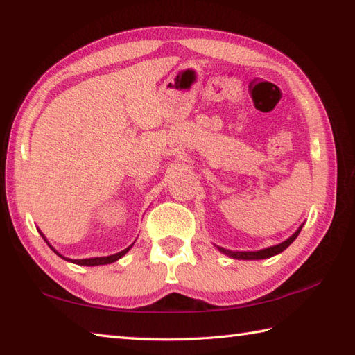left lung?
Here are the masks:
<instances>
[{
  "instance_id": "left-lung-1",
  "label": "left lung",
  "mask_w": 355,
  "mask_h": 355,
  "mask_svg": "<svg viewBox=\"0 0 355 355\" xmlns=\"http://www.w3.org/2000/svg\"><path fill=\"white\" fill-rule=\"evenodd\" d=\"M302 228L301 227L295 231V233L288 237L287 241L281 242L278 245H273V247H268V248H263V250H259V251H231V250H227V248H222V247H217L218 250L222 251L223 254H227L230 257H233V259H243V261H254V259H267V257H272L275 254L281 253V251H284L290 243H292L296 237H298L300 231Z\"/></svg>"
}]
</instances>
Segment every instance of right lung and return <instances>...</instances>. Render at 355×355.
I'll use <instances>...</instances> for the list:
<instances>
[{
  "instance_id": "obj_1",
  "label": "right lung",
  "mask_w": 355,
  "mask_h": 355,
  "mask_svg": "<svg viewBox=\"0 0 355 355\" xmlns=\"http://www.w3.org/2000/svg\"><path fill=\"white\" fill-rule=\"evenodd\" d=\"M43 236V234H42ZM44 237V236H43ZM46 241V239H44ZM48 242V241H46ZM49 245V243H48ZM133 245V243H132ZM132 245L130 247H127L125 250H122V251H119V253H116V254H112V256H105V257H89V259H68V257H63L62 254H59L57 253V251L53 248L57 254H59L60 257H63V259H67V261H69V262H73V263H77V266H87V267H92V266H105V263H112V262H116L118 259H121L122 256H124L128 250L132 248Z\"/></svg>"
}]
</instances>
